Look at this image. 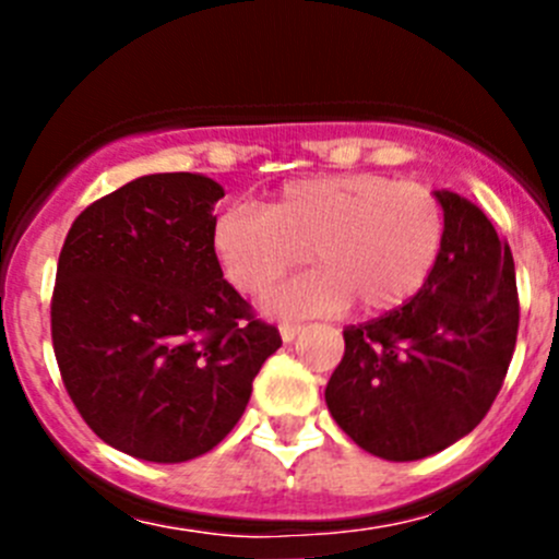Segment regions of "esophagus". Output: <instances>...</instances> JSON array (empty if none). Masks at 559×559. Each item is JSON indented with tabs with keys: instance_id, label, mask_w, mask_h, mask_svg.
Instances as JSON below:
<instances>
[{
	"instance_id": "obj_1",
	"label": "esophagus",
	"mask_w": 559,
	"mask_h": 559,
	"mask_svg": "<svg viewBox=\"0 0 559 559\" xmlns=\"http://www.w3.org/2000/svg\"><path fill=\"white\" fill-rule=\"evenodd\" d=\"M281 341H284V343H292V341H295V337L297 335H300V332H302V326L300 324H281Z\"/></svg>"
}]
</instances>
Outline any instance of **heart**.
<instances>
[{
    "label": "heart",
    "instance_id": "heart-1",
    "mask_svg": "<svg viewBox=\"0 0 559 559\" xmlns=\"http://www.w3.org/2000/svg\"><path fill=\"white\" fill-rule=\"evenodd\" d=\"M443 235L447 216L430 189L346 173L292 180L267 207H229L213 229V248L229 284L253 297L308 253L319 270L273 292L264 302L273 316H330L348 302L365 316H384L425 289Z\"/></svg>",
    "mask_w": 559,
    "mask_h": 559
}]
</instances>
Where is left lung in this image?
<instances>
[{
	"label": "left lung",
	"instance_id": "8db88e82",
	"mask_svg": "<svg viewBox=\"0 0 559 559\" xmlns=\"http://www.w3.org/2000/svg\"><path fill=\"white\" fill-rule=\"evenodd\" d=\"M447 235L425 289L400 311L346 326L326 408L368 454L425 460L465 438L503 386L520 330L514 257L478 205L432 191Z\"/></svg>",
	"mask_w": 559,
	"mask_h": 559
}]
</instances>
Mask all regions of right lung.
Instances as JSON below:
<instances>
[{
  "label": "right lung",
  "mask_w": 559,
  "mask_h": 559,
  "mask_svg": "<svg viewBox=\"0 0 559 559\" xmlns=\"http://www.w3.org/2000/svg\"><path fill=\"white\" fill-rule=\"evenodd\" d=\"M200 173H156L88 205L56 270L50 335L72 403L107 447L148 462L211 452L281 348L224 281Z\"/></svg>",
  "instance_id": "1"
}]
</instances>
